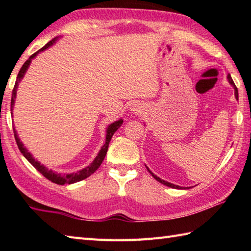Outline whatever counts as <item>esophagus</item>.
Wrapping results in <instances>:
<instances>
[{
	"instance_id": "1",
	"label": "esophagus",
	"mask_w": 251,
	"mask_h": 251,
	"mask_svg": "<svg viewBox=\"0 0 251 251\" xmlns=\"http://www.w3.org/2000/svg\"><path fill=\"white\" fill-rule=\"evenodd\" d=\"M131 111H134L135 113H142L143 105L140 102H134L131 105Z\"/></svg>"
}]
</instances>
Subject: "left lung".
Wrapping results in <instances>:
<instances>
[{
    "instance_id": "obj_1",
    "label": "left lung",
    "mask_w": 251,
    "mask_h": 251,
    "mask_svg": "<svg viewBox=\"0 0 251 251\" xmlns=\"http://www.w3.org/2000/svg\"><path fill=\"white\" fill-rule=\"evenodd\" d=\"M227 79H228V82H230V84L232 85V86L234 87V90H235V98L238 100V90H237V87L235 86V84H234V82H233V79H232L230 74H228V75H227ZM147 169H148V172L152 175V177H153L154 179H155V180H157L158 182H161V183H163V184H165V185H167V186H169V188H174V189H183L182 186H179V185H176V184H173V183H169V182H167V181H165V180H163V179H161V178H158L157 176L154 175L148 167H147Z\"/></svg>"
}]
</instances>
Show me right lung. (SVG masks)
Returning <instances> with one entry per match:
<instances>
[{
  "mask_svg": "<svg viewBox=\"0 0 251 251\" xmlns=\"http://www.w3.org/2000/svg\"><path fill=\"white\" fill-rule=\"evenodd\" d=\"M58 40V37H55V39H52L51 41H50L49 43H47L44 47H42L41 50H37L36 52H34L33 55L30 56V58L28 60H26L24 66L21 67L20 71L18 73L17 75V79H16V83H15V86H14V89H13V93H12V102H10V111H13V106H14V103H15V98H16V93H17V87H18V84L19 82L21 81V78L24 77L25 73L26 72V70H28V68L30 66V63L32 61V59L39 54V52L45 50L46 49H49V47H50L51 45H54L56 43V41ZM123 124V120H119L116 121L114 123H112V124H110L108 126V128H106V135H105V143L102 146V148H101V150L99 151L98 155L96 156V158L93 161V163L89 165V166H87L86 168H84L82 170H78L77 173H73V174H57L55 172H52L51 169H49L46 168L44 165H42L40 162H37L36 159L31 155L30 152H28V150L24 147L23 142L20 141V139L18 138V135H17V131L15 130V127H14V136H15V140L16 142H17V146L19 148L20 152L23 153V155L28 159V161L32 164V166H33L34 168H36V170H39V172L44 176V177L46 179H49L50 181H51V182L54 183H57V184H60V185H63V184H72V183H75V182H78V181L81 180H84L86 179L87 177H89L90 175L94 174L96 170H97L99 168V166L101 165V163H102V161L105 157V154H106V151H108V148H109V143L111 141V138L112 136L114 135V132L120 128V127L122 126Z\"/></svg>",
  "mask_w": 251,
  "mask_h": 251,
  "instance_id": "add662e5",
  "label": "right lung"
}]
</instances>
